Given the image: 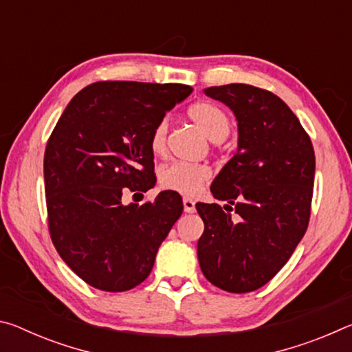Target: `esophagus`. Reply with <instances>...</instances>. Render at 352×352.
I'll list each match as a JSON object with an SVG mask.
<instances>
[{"mask_svg": "<svg viewBox=\"0 0 352 352\" xmlns=\"http://www.w3.org/2000/svg\"><path fill=\"white\" fill-rule=\"evenodd\" d=\"M183 208H184V212H194L195 211V201L189 197H184L183 199Z\"/></svg>", "mask_w": 352, "mask_h": 352, "instance_id": "1", "label": "esophagus"}]
</instances>
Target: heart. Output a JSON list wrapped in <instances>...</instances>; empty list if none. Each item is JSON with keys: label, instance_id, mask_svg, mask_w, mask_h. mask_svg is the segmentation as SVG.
I'll return each instance as SVG.
<instances>
[{"label": "heart", "instance_id": "obj_1", "mask_svg": "<svg viewBox=\"0 0 352 352\" xmlns=\"http://www.w3.org/2000/svg\"><path fill=\"white\" fill-rule=\"evenodd\" d=\"M188 115L197 124L201 132L212 141H222L230 133V118L216 104L206 102V100L195 102L188 109ZM168 133L169 124L166 119H162L152 130L148 147L157 157H163L166 153ZM211 175V169L206 164L174 162L160 170L158 183L166 190H174V192L183 195H195L210 182Z\"/></svg>", "mask_w": 352, "mask_h": 352}]
</instances>
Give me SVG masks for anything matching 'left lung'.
Here are the masks:
<instances>
[{
  "label": "left lung",
  "mask_w": 352,
  "mask_h": 352,
  "mask_svg": "<svg viewBox=\"0 0 352 352\" xmlns=\"http://www.w3.org/2000/svg\"><path fill=\"white\" fill-rule=\"evenodd\" d=\"M234 111L237 153L211 184L217 200L197 204L205 223L200 269L216 287L247 294L283 269L311 219L315 153L300 119L281 98L247 83L205 88Z\"/></svg>",
  "instance_id": "8db88e82"
}]
</instances>
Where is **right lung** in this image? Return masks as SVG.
Returning <instances> with one entry per match:
<instances>
[{
    "instance_id": "obj_1",
    "label": "right lung",
    "mask_w": 352,
    "mask_h": 352,
    "mask_svg": "<svg viewBox=\"0 0 352 352\" xmlns=\"http://www.w3.org/2000/svg\"><path fill=\"white\" fill-rule=\"evenodd\" d=\"M192 88L182 83L104 80L71 99L47 140V228L77 276L104 292L136 287L183 212L174 190L124 205L126 192L155 186L148 138Z\"/></svg>"
}]
</instances>
